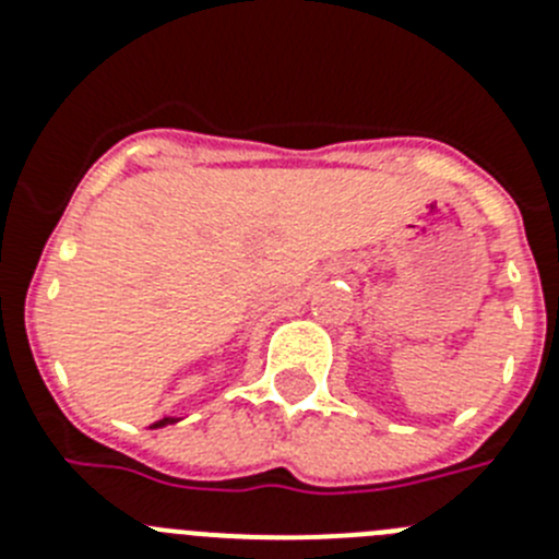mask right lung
I'll return each instance as SVG.
<instances>
[{
  "mask_svg": "<svg viewBox=\"0 0 559 559\" xmlns=\"http://www.w3.org/2000/svg\"><path fill=\"white\" fill-rule=\"evenodd\" d=\"M167 423H176V419H170V417H165V419H159V423H153V426H167Z\"/></svg>",
  "mask_w": 559,
  "mask_h": 559,
  "instance_id": "right-lung-1",
  "label": "right lung"
}]
</instances>
